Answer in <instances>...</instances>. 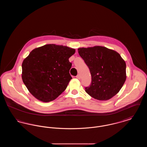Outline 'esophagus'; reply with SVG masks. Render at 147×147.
<instances>
[{
    "mask_svg": "<svg viewBox=\"0 0 147 147\" xmlns=\"http://www.w3.org/2000/svg\"><path fill=\"white\" fill-rule=\"evenodd\" d=\"M76 78H77V79H80V76L79 74H78L77 76H76Z\"/></svg>",
    "mask_w": 147,
    "mask_h": 147,
    "instance_id": "34e87169",
    "label": "esophagus"
}]
</instances>
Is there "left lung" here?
I'll return each instance as SVG.
<instances>
[{"label": "left lung", "instance_id": "8db88e82", "mask_svg": "<svg viewBox=\"0 0 147 147\" xmlns=\"http://www.w3.org/2000/svg\"><path fill=\"white\" fill-rule=\"evenodd\" d=\"M78 50L91 73V84L85 91L101 101L116 95L126 79V63L119 53L98 46Z\"/></svg>", "mask_w": 147, "mask_h": 147}]
</instances>
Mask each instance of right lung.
<instances>
[{
	"instance_id": "1",
	"label": "right lung",
	"mask_w": 147,
	"mask_h": 147,
	"mask_svg": "<svg viewBox=\"0 0 147 147\" xmlns=\"http://www.w3.org/2000/svg\"><path fill=\"white\" fill-rule=\"evenodd\" d=\"M75 52V49L55 44L33 49L22 64V81L29 92L45 102L58 97L72 79L69 58Z\"/></svg>"
}]
</instances>
